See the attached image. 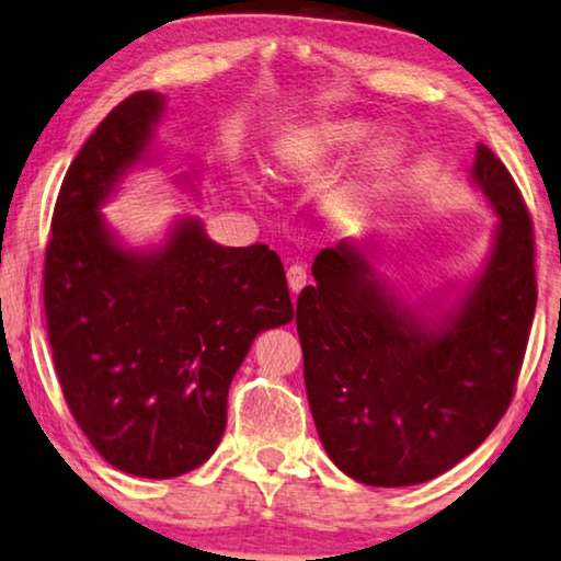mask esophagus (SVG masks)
Instances as JSON below:
<instances>
[{"instance_id":"obj_1","label":"esophagus","mask_w":561,"mask_h":561,"mask_svg":"<svg viewBox=\"0 0 561 561\" xmlns=\"http://www.w3.org/2000/svg\"><path fill=\"white\" fill-rule=\"evenodd\" d=\"M287 282H289V289H291V291L305 289L307 282H309L307 266H305V264H291L289 270H287Z\"/></svg>"}]
</instances>
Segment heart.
<instances>
[{"mask_svg": "<svg viewBox=\"0 0 561 561\" xmlns=\"http://www.w3.org/2000/svg\"><path fill=\"white\" fill-rule=\"evenodd\" d=\"M367 135V129L362 127L359 122H334L319 131L317 137V147L319 149H352L354 145ZM397 159V149L392 145H379L371 149V154L367 157V164H364L362 172V184H375L385 176L389 169H392Z\"/></svg>", "mask_w": 561, "mask_h": 561, "instance_id": "heart-1", "label": "heart"}]
</instances>
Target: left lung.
<instances>
[{"instance_id":"obj_1","label":"left lung","mask_w":561,"mask_h":561,"mask_svg":"<svg viewBox=\"0 0 561 561\" xmlns=\"http://www.w3.org/2000/svg\"><path fill=\"white\" fill-rule=\"evenodd\" d=\"M472 176L500 217L494 252L459 312L426 329L359 249H322L297 301L319 439L344 474L409 486L447 472L512 404L537 307L535 229L510 169L477 145Z\"/></svg>"}]
</instances>
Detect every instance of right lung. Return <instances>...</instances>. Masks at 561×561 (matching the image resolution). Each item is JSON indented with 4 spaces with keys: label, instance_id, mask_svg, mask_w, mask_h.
Instances as JSON below:
<instances>
[{
    "label": "right lung",
    "instance_id": "obj_1",
    "mask_svg": "<svg viewBox=\"0 0 561 561\" xmlns=\"http://www.w3.org/2000/svg\"><path fill=\"white\" fill-rule=\"evenodd\" d=\"M162 110V94L137 92L100 122L61 182L44 256V314L69 412L112 467L147 479L211 457L254 336L295 317L266 244L221 247L197 219H182L152 254L112 242L96 209L147 152Z\"/></svg>",
    "mask_w": 561,
    "mask_h": 561
}]
</instances>
